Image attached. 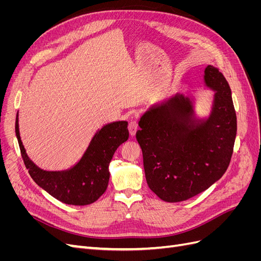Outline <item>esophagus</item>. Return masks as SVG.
<instances>
[{"mask_svg":"<svg viewBox=\"0 0 261 261\" xmlns=\"http://www.w3.org/2000/svg\"><path fill=\"white\" fill-rule=\"evenodd\" d=\"M137 129H138L137 122L136 121H130L129 124H128V130H129L130 136H135Z\"/></svg>","mask_w":261,"mask_h":261,"instance_id":"obj_1","label":"esophagus"}]
</instances>
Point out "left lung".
I'll use <instances>...</instances> for the list:
<instances>
[{
    "label": "left lung",
    "instance_id": "obj_1",
    "mask_svg": "<svg viewBox=\"0 0 261 261\" xmlns=\"http://www.w3.org/2000/svg\"><path fill=\"white\" fill-rule=\"evenodd\" d=\"M203 82L215 91L208 117H196L192 99L176 93L138 122L147 184L164 201H184L206 191L231 161L238 130L231 88L212 65L204 68Z\"/></svg>",
    "mask_w": 261,
    "mask_h": 261
}]
</instances>
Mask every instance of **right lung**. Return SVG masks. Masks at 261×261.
<instances>
[{"label": "right lung", "instance_id": "obj_1", "mask_svg": "<svg viewBox=\"0 0 261 261\" xmlns=\"http://www.w3.org/2000/svg\"><path fill=\"white\" fill-rule=\"evenodd\" d=\"M127 124L126 121H117L105 125L94 134L82 159L64 171H44L29 159L19 135L18 113L15 133L31 178L58 200L66 204L86 206L98 200L107 191L109 165L118 146L128 139Z\"/></svg>", "mask_w": 261, "mask_h": 261}]
</instances>
